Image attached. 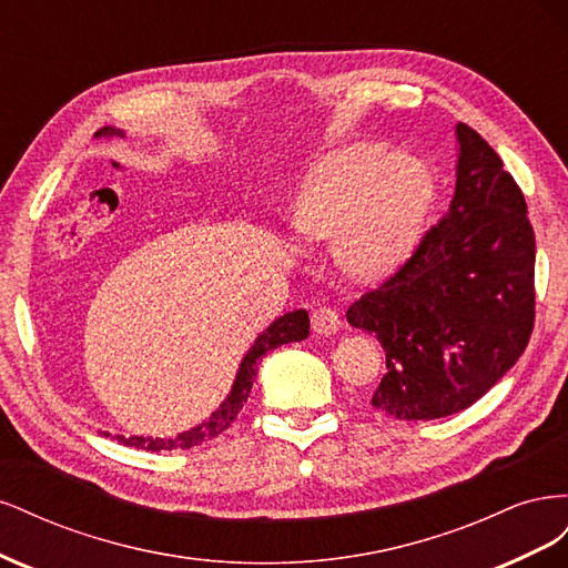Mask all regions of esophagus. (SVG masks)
Instances as JSON below:
<instances>
[{
  "label": "esophagus",
  "mask_w": 568,
  "mask_h": 568,
  "mask_svg": "<svg viewBox=\"0 0 568 568\" xmlns=\"http://www.w3.org/2000/svg\"><path fill=\"white\" fill-rule=\"evenodd\" d=\"M338 326H341V320H338L336 311H332V307L322 305L313 313V332H317L322 336H329V334L338 332Z\"/></svg>",
  "instance_id": "1"
}]
</instances>
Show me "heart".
Listing matches in <instances>:
<instances>
[{"label": "heart", "mask_w": 568, "mask_h": 568, "mask_svg": "<svg viewBox=\"0 0 568 568\" xmlns=\"http://www.w3.org/2000/svg\"><path fill=\"white\" fill-rule=\"evenodd\" d=\"M432 196V175L415 159L374 144L324 153L303 180L291 222L303 239H336L338 263L376 274L409 246Z\"/></svg>", "instance_id": "heart-1"}]
</instances>
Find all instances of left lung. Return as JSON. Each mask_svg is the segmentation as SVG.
<instances>
[{
    "label": "left lung",
    "instance_id": "8db88e82",
    "mask_svg": "<svg viewBox=\"0 0 568 568\" xmlns=\"http://www.w3.org/2000/svg\"><path fill=\"white\" fill-rule=\"evenodd\" d=\"M455 132L450 209L346 311L386 353L374 409L403 422L474 405L521 357L536 322V234L521 189L474 128Z\"/></svg>",
    "mask_w": 568,
    "mask_h": 568
}]
</instances>
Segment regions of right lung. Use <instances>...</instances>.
I'll list each match as a JSON object with an SVG mask.
<instances>
[{
	"instance_id": "1",
	"label": "right lung",
	"mask_w": 568,
	"mask_h": 568,
	"mask_svg": "<svg viewBox=\"0 0 568 568\" xmlns=\"http://www.w3.org/2000/svg\"><path fill=\"white\" fill-rule=\"evenodd\" d=\"M101 132H104V134H120L113 128H104ZM307 334H311V320H307L305 311H294V313H286L280 320H274L267 326V329L255 338L253 348L246 353L242 367H239L232 393L227 395V400L220 405V409L213 412L209 422H203V424L194 426L192 432H184L175 438H142V436L123 438V436H120L118 440L130 445V448H142V450H189V448H196V445H201L205 440L220 436L222 432H227L230 424L236 419V415L242 412L244 403L248 400V393H251L255 372H257V359H261L265 353L284 346V343H294V341L307 338Z\"/></svg>"
}]
</instances>
